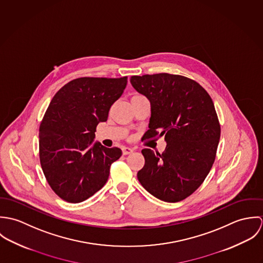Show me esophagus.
<instances>
[{
  "instance_id": "esophagus-1",
  "label": "esophagus",
  "mask_w": 263,
  "mask_h": 263,
  "mask_svg": "<svg viewBox=\"0 0 263 263\" xmlns=\"http://www.w3.org/2000/svg\"><path fill=\"white\" fill-rule=\"evenodd\" d=\"M133 152H134V149H132V148H128V147L122 148V154L123 155H128V154H132Z\"/></svg>"
}]
</instances>
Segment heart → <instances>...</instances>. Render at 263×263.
Instances as JSON below:
<instances>
[{"mask_svg":"<svg viewBox=\"0 0 263 263\" xmlns=\"http://www.w3.org/2000/svg\"><path fill=\"white\" fill-rule=\"evenodd\" d=\"M136 96H141V95H138V94H136V95H134L133 97H136Z\"/></svg>","mask_w":263,"mask_h":263,"instance_id":"heart-1","label":"heart"}]
</instances>
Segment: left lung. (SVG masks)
I'll return each instance as SVG.
<instances>
[{
	"mask_svg": "<svg viewBox=\"0 0 263 263\" xmlns=\"http://www.w3.org/2000/svg\"><path fill=\"white\" fill-rule=\"evenodd\" d=\"M130 83L150 101L145 140L164 136L167 143L162 154L142 150L145 165L138 179L161 200H183L201 185L216 159L221 126L214 102L197 82L184 76H133Z\"/></svg>",
	"mask_w": 263,
	"mask_h": 263,
	"instance_id": "8db88e82",
	"label": "left lung"
}]
</instances>
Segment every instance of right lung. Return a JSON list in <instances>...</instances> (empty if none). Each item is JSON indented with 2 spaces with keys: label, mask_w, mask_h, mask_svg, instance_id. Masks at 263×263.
Returning a JSON list of instances; mask_svg holds the SVG:
<instances>
[{
  "label": "right lung",
  "mask_w": 263,
  "mask_h": 263,
  "mask_svg": "<svg viewBox=\"0 0 263 263\" xmlns=\"http://www.w3.org/2000/svg\"><path fill=\"white\" fill-rule=\"evenodd\" d=\"M127 83L122 78H78L51 99L39 127V159L51 189L77 203L103 187L119 148L93 144L96 126L108 118Z\"/></svg>",
  "instance_id": "obj_1"
}]
</instances>
